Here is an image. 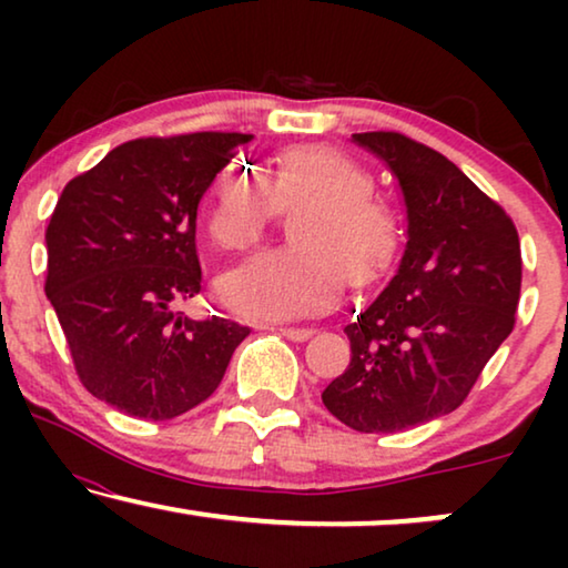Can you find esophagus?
Wrapping results in <instances>:
<instances>
[{
    "label": "esophagus",
    "instance_id": "esophagus-1",
    "mask_svg": "<svg viewBox=\"0 0 568 568\" xmlns=\"http://www.w3.org/2000/svg\"><path fill=\"white\" fill-rule=\"evenodd\" d=\"M278 333L292 341H307L313 336V328H307V325H284V328H278Z\"/></svg>",
    "mask_w": 568,
    "mask_h": 568
}]
</instances>
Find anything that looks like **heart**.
I'll return each mask as SVG.
<instances>
[{
    "label": "heart",
    "instance_id": "1",
    "mask_svg": "<svg viewBox=\"0 0 568 568\" xmlns=\"http://www.w3.org/2000/svg\"><path fill=\"white\" fill-rule=\"evenodd\" d=\"M372 175L325 144H297L266 175L232 160L209 191V232L224 251L243 253L284 209H294V243L271 247L227 278L224 292L247 315H305L348 284H372L400 251V224L372 196Z\"/></svg>",
    "mask_w": 568,
    "mask_h": 568
}]
</instances>
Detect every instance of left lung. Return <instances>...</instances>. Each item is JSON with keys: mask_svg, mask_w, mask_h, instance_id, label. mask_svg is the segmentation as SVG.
<instances>
[{"mask_svg": "<svg viewBox=\"0 0 568 568\" xmlns=\"http://www.w3.org/2000/svg\"><path fill=\"white\" fill-rule=\"evenodd\" d=\"M398 178L408 243L390 284L344 325L352 362L323 390L338 422L393 434L455 410L515 328V222L445 154L398 131L354 134Z\"/></svg>", "mask_w": 568, "mask_h": 568, "instance_id": "obj_1", "label": "left lung"}]
</instances>
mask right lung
<instances>
[{"instance_id": "add662e5", "label": "right lung", "mask_w": 568, "mask_h": 568, "mask_svg": "<svg viewBox=\"0 0 568 568\" xmlns=\"http://www.w3.org/2000/svg\"><path fill=\"white\" fill-rule=\"evenodd\" d=\"M237 131L146 136L115 146L61 191L45 230L51 300L77 377L98 400L168 422L220 387L251 328L224 317L191 321L201 292L199 201Z\"/></svg>"}]
</instances>
